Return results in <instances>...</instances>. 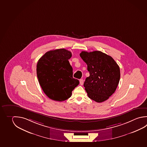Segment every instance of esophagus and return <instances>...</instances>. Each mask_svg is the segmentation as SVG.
I'll list each match as a JSON object with an SVG mask.
<instances>
[{
  "label": "esophagus",
  "instance_id": "34e87169",
  "mask_svg": "<svg viewBox=\"0 0 147 147\" xmlns=\"http://www.w3.org/2000/svg\"><path fill=\"white\" fill-rule=\"evenodd\" d=\"M79 82H80V85L82 86L83 84V83H84V81H83V79H80V80H79Z\"/></svg>",
  "mask_w": 147,
  "mask_h": 147
}]
</instances>
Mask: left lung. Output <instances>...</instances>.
Here are the masks:
<instances>
[{
  "instance_id": "1",
  "label": "left lung",
  "mask_w": 147,
  "mask_h": 147,
  "mask_svg": "<svg viewBox=\"0 0 147 147\" xmlns=\"http://www.w3.org/2000/svg\"><path fill=\"white\" fill-rule=\"evenodd\" d=\"M80 56L90 72L83 85L88 97L97 102H104L115 93L119 83V65L112 57L101 51H82Z\"/></svg>"
}]
</instances>
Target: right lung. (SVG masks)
<instances>
[{"label":"right lung","mask_w":147,"mask_h":147,"mask_svg":"<svg viewBox=\"0 0 147 147\" xmlns=\"http://www.w3.org/2000/svg\"><path fill=\"white\" fill-rule=\"evenodd\" d=\"M71 56V52L59 49L46 52L38 61V81L49 98L64 101L79 85V80L72 77V68L68 61Z\"/></svg>","instance_id":"right-lung-1"}]
</instances>
